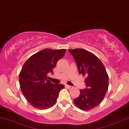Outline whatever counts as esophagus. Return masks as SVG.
Returning a JSON list of instances; mask_svg holds the SVG:
<instances>
[{"label":"esophagus","instance_id":"1","mask_svg":"<svg viewBox=\"0 0 129 129\" xmlns=\"http://www.w3.org/2000/svg\"><path fill=\"white\" fill-rule=\"evenodd\" d=\"M66 87H67V88H69V89H71V88H73V87L72 86H70V85H66Z\"/></svg>","mask_w":129,"mask_h":129}]
</instances>
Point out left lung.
Instances as JSON below:
<instances>
[{
    "mask_svg": "<svg viewBox=\"0 0 129 129\" xmlns=\"http://www.w3.org/2000/svg\"><path fill=\"white\" fill-rule=\"evenodd\" d=\"M74 58L78 72L84 77L87 88L80 90L78 97L74 100L79 109L90 110L102 102L109 87V76L103 63L97 56L85 49H68Z\"/></svg>",
    "mask_w": 129,
    "mask_h": 129,
    "instance_id": "8db88e82",
    "label": "left lung"
}]
</instances>
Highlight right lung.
I'll return each instance as SVG.
<instances>
[{
	"instance_id": "1",
	"label": "right lung",
	"mask_w": 129,
	"mask_h": 129,
	"mask_svg": "<svg viewBox=\"0 0 129 129\" xmlns=\"http://www.w3.org/2000/svg\"><path fill=\"white\" fill-rule=\"evenodd\" d=\"M66 49H45L30 56L19 73V84L27 101L34 107L45 110L55 103L62 84H54L48 80L56 62L64 56Z\"/></svg>"
}]
</instances>
